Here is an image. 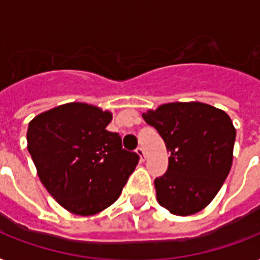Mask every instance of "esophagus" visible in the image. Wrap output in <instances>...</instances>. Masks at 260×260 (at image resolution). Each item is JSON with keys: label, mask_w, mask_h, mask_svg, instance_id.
<instances>
[{"label": "esophagus", "mask_w": 260, "mask_h": 260, "mask_svg": "<svg viewBox=\"0 0 260 260\" xmlns=\"http://www.w3.org/2000/svg\"><path fill=\"white\" fill-rule=\"evenodd\" d=\"M136 152H138V155L140 156V159H142V160H144V158H146V154H144L143 147H138V148H136Z\"/></svg>", "instance_id": "esophagus-1"}]
</instances>
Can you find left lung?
<instances>
[{
    "mask_svg": "<svg viewBox=\"0 0 260 260\" xmlns=\"http://www.w3.org/2000/svg\"><path fill=\"white\" fill-rule=\"evenodd\" d=\"M170 152L169 167L155 179L156 198L177 216L209 205L230 174L236 138L232 120L202 102H171L143 113Z\"/></svg>",
    "mask_w": 260,
    "mask_h": 260,
    "instance_id": "obj_1",
    "label": "left lung"
}]
</instances>
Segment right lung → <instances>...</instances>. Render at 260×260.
<instances>
[{
    "instance_id": "right-lung-1",
    "label": "right lung",
    "mask_w": 260,
    "mask_h": 260,
    "mask_svg": "<svg viewBox=\"0 0 260 260\" xmlns=\"http://www.w3.org/2000/svg\"><path fill=\"white\" fill-rule=\"evenodd\" d=\"M112 113L82 102L47 110L29 122L26 142L48 193L78 216L100 213L113 204L139 163L106 129Z\"/></svg>"
}]
</instances>
